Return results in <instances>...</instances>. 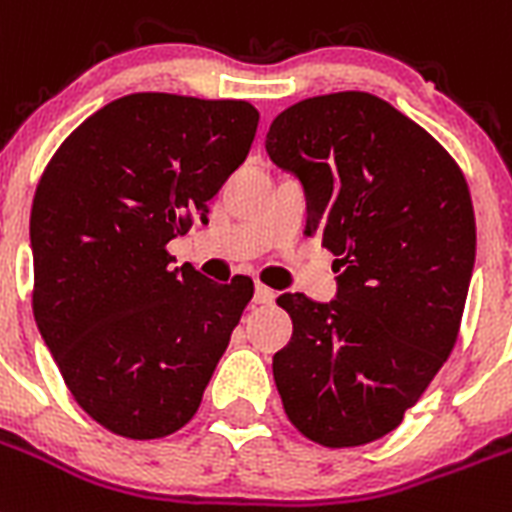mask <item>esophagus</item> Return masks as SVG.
I'll list each match as a JSON object with an SVG mask.
<instances>
[{
    "label": "esophagus",
    "instance_id": "34e87169",
    "mask_svg": "<svg viewBox=\"0 0 512 512\" xmlns=\"http://www.w3.org/2000/svg\"><path fill=\"white\" fill-rule=\"evenodd\" d=\"M273 301H275V291H270L268 286L257 283V286H255V304H273Z\"/></svg>",
    "mask_w": 512,
    "mask_h": 512
}]
</instances>
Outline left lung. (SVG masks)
<instances>
[{
    "label": "left lung",
    "mask_w": 512,
    "mask_h": 512,
    "mask_svg": "<svg viewBox=\"0 0 512 512\" xmlns=\"http://www.w3.org/2000/svg\"><path fill=\"white\" fill-rule=\"evenodd\" d=\"M265 149L299 177L306 234L340 270L327 304L278 299L293 337L275 386L306 438L363 446L397 428L456 345L477 252L469 188L425 128L368 92L296 102Z\"/></svg>",
    "instance_id": "8db88e82"
}]
</instances>
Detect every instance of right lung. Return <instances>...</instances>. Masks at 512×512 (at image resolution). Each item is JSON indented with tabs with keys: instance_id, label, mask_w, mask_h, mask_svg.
Masks as SVG:
<instances>
[{
	"instance_id": "obj_1",
	"label": "right lung",
	"mask_w": 512,
	"mask_h": 512,
	"mask_svg": "<svg viewBox=\"0 0 512 512\" xmlns=\"http://www.w3.org/2000/svg\"><path fill=\"white\" fill-rule=\"evenodd\" d=\"M244 100L118 97L59 146L30 211L33 314L71 397L110 433L151 441L188 425L252 281L172 268L167 242L247 159Z\"/></svg>"
}]
</instances>
